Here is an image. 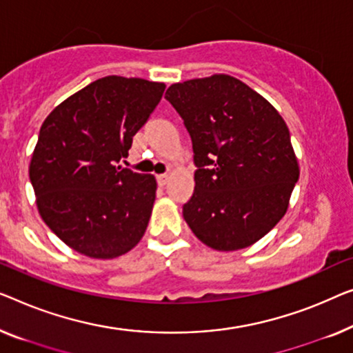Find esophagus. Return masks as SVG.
Masks as SVG:
<instances>
[{
    "label": "esophagus",
    "mask_w": 353,
    "mask_h": 353,
    "mask_svg": "<svg viewBox=\"0 0 353 353\" xmlns=\"http://www.w3.org/2000/svg\"><path fill=\"white\" fill-rule=\"evenodd\" d=\"M156 180H157V185H159V186H165L167 181H168V175H165V173H161V175L156 176Z\"/></svg>",
    "instance_id": "obj_1"
}]
</instances>
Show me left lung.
Wrapping results in <instances>:
<instances>
[{"label": "left lung", "instance_id": "obj_1", "mask_svg": "<svg viewBox=\"0 0 353 353\" xmlns=\"http://www.w3.org/2000/svg\"><path fill=\"white\" fill-rule=\"evenodd\" d=\"M165 99L192 140L196 186L183 216L194 236L218 252L258 242L287 213L299 178L283 117L229 74L172 84Z\"/></svg>", "mask_w": 353, "mask_h": 353}]
</instances>
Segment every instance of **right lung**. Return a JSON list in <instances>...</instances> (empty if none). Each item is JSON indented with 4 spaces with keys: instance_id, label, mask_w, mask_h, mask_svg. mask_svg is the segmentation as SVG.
I'll return each mask as SVG.
<instances>
[{
    "instance_id": "right-lung-1",
    "label": "right lung",
    "mask_w": 353,
    "mask_h": 353,
    "mask_svg": "<svg viewBox=\"0 0 353 353\" xmlns=\"http://www.w3.org/2000/svg\"><path fill=\"white\" fill-rule=\"evenodd\" d=\"M165 84L106 76L55 106L30 161L38 212L84 256L113 259L140 242L154 205L152 175L116 167Z\"/></svg>"
}]
</instances>
